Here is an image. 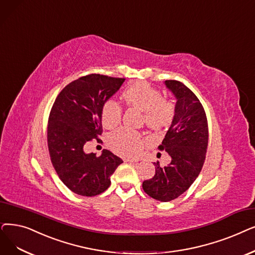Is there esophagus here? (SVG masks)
Here are the masks:
<instances>
[{
  "label": "esophagus",
  "instance_id": "obj_1",
  "mask_svg": "<svg viewBox=\"0 0 255 255\" xmlns=\"http://www.w3.org/2000/svg\"><path fill=\"white\" fill-rule=\"evenodd\" d=\"M124 161H126V162H136L138 160L137 159H133V158H125Z\"/></svg>",
  "mask_w": 255,
  "mask_h": 255
}]
</instances>
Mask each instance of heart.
Wrapping results in <instances>:
<instances>
[{"mask_svg":"<svg viewBox=\"0 0 255 255\" xmlns=\"http://www.w3.org/2000/svg\"><path fill=\"white\" fill-rule=\"evenodd\" d=\"M122 99L128 107L135 108L143 115L148 127L159 130L168 127L175 115L172 102L162 99L161 93L147 82L138 81L126 87ZM122 118V108L113 100L106 101L102 106L101 121L105 128L112 129L119 125ZM108 146L123 156H137L141 151L145 138L138 132L129 129H119L107 138Z\"/></svg>","mask_w":255,"mask_h":255,"instance_id":"b5f03b06","label":"heart"}]
</instances>
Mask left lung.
I'll return each instance as SVG.
<instances>
[{
  "label": "left lung",
  "instance_id": "obj_1",
  "mask_svg": "<svg viewBox=\"0 0 255 255\" xmlns=\"http://www.w3.org/2000/svg\"><path fill=\"white\" fill-rule=\"evenodd\" d=\"M164 84L177 102L172 124L158 148L167 151L172 160L165 167L153 162L155 175L142 182V189L155 200L169 202L183 194L200 174L208 126L204 108L189 87L176 80H165Z\"/></svg>",
  "mask_w": 255,
  "mask_h": 255
}]
</instances>
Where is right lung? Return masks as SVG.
Listing matches in <instances>:
<instances>
[{"instance_id":"1","label":"right lung","mask_w":255,"mask_h":255,"mask_svg":"<svg viewBox=\"0 0 255 255\" xmlns=\"http://www.w3.org/2000/svg\"><path fill=\"white\" fill-rule=\"evenodd\" d=\"M124 81L100 74L83 76L66 85L53 104L48 124L51 161L60 180L77 195L105 192L123 162L109 150L100 156L85 153L84 145L102 134V106Z\"/></svg>"}]
</instances>
